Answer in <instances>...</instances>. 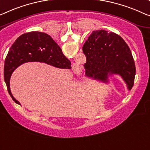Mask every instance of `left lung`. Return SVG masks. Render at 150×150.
<instances>
[{
    "mask_svg": "<svg viewBox=\"0 0 150 150\" xmlns=\"http://www.w3.org/2000/svg\"><path fill=\"white\" fill-rule=\"evenodd\" d=\"M86 57L84 64L89 77L108 82V74L119 75L132 89L135 65L129 46L120 35L103 30L93 31L83 46Z\"/></svg>",
    "mask_w": 150,
    "mask_h": 150,
    "instance_id": "8db88e82",
    "label": "left lung"
}]
</instances>
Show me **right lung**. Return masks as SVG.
Wrapping results in <instances>:
<instances>
[{
    "label": "right lung",
    "mask_w": 150,
    "mask_h": 150,
    "mask_svg": "<svg viewBox=\"0 0 150 150\" xmlns=\"http://www.w3.org/2000/svg\"><path fill=\"white\" fill-rule=\"evenodd\" d=\"M42 62L61 69L71 68V62L61 48L47 33L32 32L23 33L15 40L4 61V78L8 93L15 103L19 102L11 94L10 78L21 64L28 62Z\"/></svg>",
    "instance_id": "obj_1"
}]
</instances>
